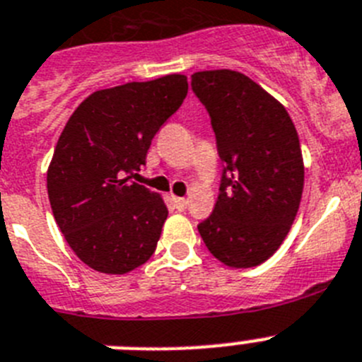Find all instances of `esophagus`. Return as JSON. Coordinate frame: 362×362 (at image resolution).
<instances>
[{"instance_id":"1","label":"esophagus","mask_w":362,"mask_h":362,"mask_svg":"<svg viewBox=\"0 0 362 362\" xmlns=\"http://www.w3.org/2000/svg\"><path fill=\"white\" fill-rule=\"evenodd\" d=\"M172 201H174V206L177 210H185V209H187L188 201L185 199V197H172Z\"/></svg>"}]
</instances>
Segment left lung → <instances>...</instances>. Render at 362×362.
<instances>
[{
  "mask_svg": "<svg viewBox=\"0 0 362 362\" xmlns=\"http://www.w3.org/2000/svg\"><path fill=\"white\" fill-rule=\"evenodd\" d=\"M190 85L223 163L217 203L197 230L221 263L257 267L279 248L299 210L305 168L297 130L283 105L245 74L204 70Z\"/></svg>",
  "mask_w": 362,
  "mask_h": 362,
  "instance_id": "1",
  "label": "left lung"
}]
</instances>
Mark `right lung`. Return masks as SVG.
I'll return each mask as SVG.
<instances>
[{
  "mask_svg": "<svg viewBox=\"0 0 362 362\" xmlns=\"http://www.w3.org/2000/svg\"><path fill=\"white\" fill-rule=\"evenodd\" d=\"M187 92L181 74L98 90L63 129L47 172L50 206L74 254L94 270L127 274L152 257L168 209L129 174L145 165Z\"/></svg>",
  "mask_w": 362,
  "mask_h": 362,
  "instance_id": "right-lung-1",
  "label": "right lung"
}]
</instances>
